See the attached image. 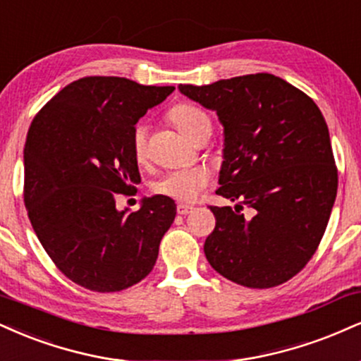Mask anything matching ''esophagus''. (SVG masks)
Returning a JSON list of instances; mask_svg holds the SVG:
<instances>
[{"label":"esophagus","instance_id":"1","mask_svg":"<svg viewBox=\"0 0 361 361\" xmlns=\"http://www.w3.org/2000/svg\"><path fill=\"white\" fill-rule=\"evenodd\" d=\"M192 210H193V207L185 205V203H180V205L176 207V212H178V214H180V215H188Z\"/></svg>","mask_w":361,"mask_h":361}]
</instances>
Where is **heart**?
<instances>
[{
    "instance_id": "heart-1",
    "label": "heart",
    "mask_w": 361,
    "mask_h": 361,
    "mask_svg": "<svg viewBox=\"0 0 361 361\" xmlns=\"http://www.w3.org/2000/svg\"><path fill=\"white\" fill-rule=\"evenodd\" d=\"M169 121L183 136L192 139L207 126H212L210 117L198 107L192 104H178L169 111ZM134 156L139 163L145 161L147 156V142L146 131L137 128L133 137ZM210 175L207 169L193 168V169H180V171H171L164 175L158 183L154 185V192L159 195H166L180 202H193L200 192L208 185Z\"/></svg>"
}]
</instances>
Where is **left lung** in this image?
I'll return each mask as SVG.
<instances>
[{"mask_svg": "<svg viewBox=\"0 0 361 361\" xmlns=\"http://www.w3.org/2000/svg\"><path fill=\"white\" fill-rule=\"evenodd\" d=\"M216 112L224 126V161L216 195L238 202L212 207L216 224L207 260L228 281L267 289L310 262L336 198L326 121L311 97L272 73H250L210 85H178ZM255 210L245 219L238 210Z\"/></svg>", "mask_w": 361, "mask_h": 361, "instance_id": "8db88e82", "label": "left lung"}]
</instances>
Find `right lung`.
Segmentation results:
<instances>
[{
  "label": "right lung",
  "mask_w": 361,
  "mask_h": 361,
  "mask_svg": "<svg viewBox=\"0 0 361 361\" xmlns=\"http://www.w3.org/2000/svg\"><path fill=\"white\" fill-rule=\"evenodd\" d=\"M173 90L84 77L54 95L30 126L23 151L30 222L55 266L82 288L116 293L153 271L175 202L154 195L128 214L116 208V193L141 181L134 126Z\"/></svg>",
  "instance_id": "1"
}]
</instances>
